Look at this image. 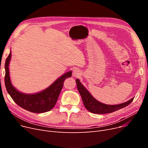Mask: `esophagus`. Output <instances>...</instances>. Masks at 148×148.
<instances>
[{"mask_svg":"<svg viewBox=\"0 0 148 148\" xmlns=\"http://www.w3.org/2000/svg\"><path fill=\"white\" fill-rule=\"evenodd\" d=\"M81 75V73L80 71L77 68L74 69L73 71V76L74 77H78Z\"/></svg>","mask_w":148,"mask_h":148,"instance_id":"1","label":"esophagus"}]
</instances>
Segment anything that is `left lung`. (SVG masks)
Masks as SVG:
<instances>
[{"instance_id":"left-lung-1","label":"left lung","mask_w":148,"mask_h":148,"mask_svg":"<svg viewBox=\"0 0 148 148\" xmlns=\"http://www.w3.org/2000/svg\"><path fill=\"white\" fill-rule=\"evenodd\" d=\"M75 82L77 89H78V90L82 97L84 107H86L89 112L92 113L106 114L114 112L128 106L133 101L134 99V98H133L125 103L117 105L105 104L99 102L98 101L93 97L89 92L84 88L83 84H82L79 79H76Z\"/></svg>"}]
</instances>
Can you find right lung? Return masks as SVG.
Returning a JSON list of instances; mask_svg holds the SVG:
<instances>
[{"label": "right lung", "instance_id": "obj_1", "mask_svg": "<svg viewBox=\"0 0 148 148\" xmlns=\"http://www.w3.org/2000/svg\"><path fill=\"white\" fill-rule=\"evenodd\" d=\"M11 58V52L6 58L5 64V84L8 92L14 101L21 108L32 113H41L51 110L57 102L65 80L71 77V71L60 76L49 88L41 92L34 94H24L17 90L11 84L8 66Z\"/></svg>", "mask_w": 148, "mask_h": 148}]
</instances>
